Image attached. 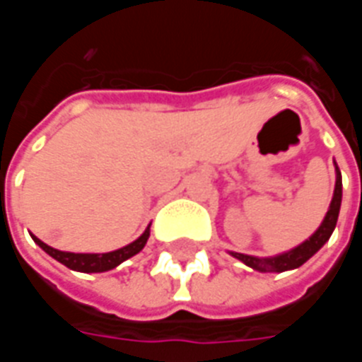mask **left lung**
<instances>
[{"label": "left lung", "mask_w": 362, "mask_h": 362, "mask_svg": "<svg viewBox=\"0 0 362 362\" xmlns=\"http://www.w3.org/2000/svg\"><path fill=\"white\" fill-rule=\"evenodd\" d=\"M341 194V173H339V168L335 165V188L332 204H329V209H327L322 225L316 228V233L310 238H306L303 244L295 246L293 250L283 252V254H277V256H272V258H258V256H248V254H240V252H228V254L233 258L240 259L243 264H246L252 269L262 273H281L300 267L304 262H308L329 240V236H332L335 225H337V217H339Z\"/></svg>", "instance_id": "1"}]
</instances>
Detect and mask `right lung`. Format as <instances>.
I'll list each match as a JSON object with an SVG mask.
<instances>
[{
  "label": "right lung",
  "mask_w": 362,
  "mask_h": 362,
  "mask_svg": "<svg viewBox=\"0 0 362 362\" xmlns=\"http://www.w3.org/2000/svg\"><path fill=\"white\" fill-rule=\"evenodd\" d=\"M33 240H35L40 248H42L46 254H50L52 258L58 259L59 264H64L69 269L74 272H81V273H103V272H110L114 267H118L122 262H126L135 254H139L143 250V246L147 244V238H149V227L145 228L137 240H134L132 244H127L124 248H118L114 252H106V254H75V252H62L52 248L46 243H42L40 238H36L35 235Z\"/></svg>",
  "instance_id": "1"
}]
</instances>
